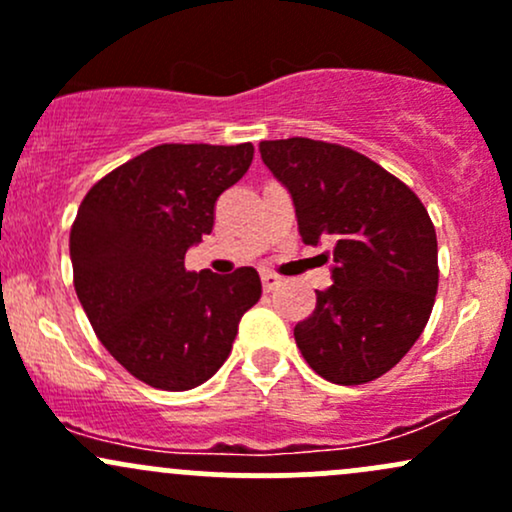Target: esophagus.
<instances>
[{"mask_svg": "<svg viewBox=\"0 0 512 512\" xmlns=\"http://www.w3.org/2000/svg\"><path fill=\"white\" fill-rule=\"evenodd\" d=\"M261 283H263V290H266V293H273V290L280 285V278L273 276V273H263Z\"/></svg>", "mask_w": 512, "mask_h": 512, "instance_id": "34e87169", "label": "esophagus"}]
</instances>
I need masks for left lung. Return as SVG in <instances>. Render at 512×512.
Wrapping results in <instances>:
<instances>
[{
    "label": "left lung",
    "instance_id": "left-lung-1",
    "mask_svg": "<svg viewBox=\"0 0 512 512\" xmlns=\"http://www.w3.org/2000/svg\"><path fill=\"white\" fill-rule=\"evenodd\" d=\"M258 151L293 197L302 241L334 246V285L317 290L295 344L327 381H376L430 320L439 283L430 214L408 185L346 146L295 136Z\"/></svg>",
    "mask_w": 512,
    "mask_h": 512
}]
</instances>
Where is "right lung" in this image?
<instances>
[{
  "label": "right lung",
  "mask_w": 512,
  "mask_h": 512,
  "mask_svg": "<svg viewBox=\"0 0 512 512\" xmlns=\"http://www.w3.org/2000/svg\"><path fill=\"white\" fill-rule=\"evenodd\" d=\"M254 161V146L161 144L114 168L70 229L73 283L104 349L131 376L190 390L219 371L239 320L261 298L256 268H185L212 232L214 202Z\"/></svg>",
  "instance_id": "right-lung-1"
}]
</instances>
